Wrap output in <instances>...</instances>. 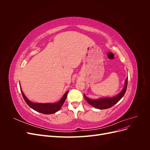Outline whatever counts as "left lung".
<instances>
[{
  "label": "left lung",
  "mask_w": 150,
  "mask_h": 150,
  "mask_svg": "<svg viewBox=\"0 0 150 150\" xmlns=\"http://www.w3.org/2000/svg\"><path fill=\"white\" fill-rule=\"evenodd\" d=\"M127 84H128V78L126 79L125 81L124 88H122L121 91L119 94H117L113 97H104L99 98L96 99H93L88 98L85 94H84V96L85 99H86V101H88L90 105H91L92 106L97 109H99V110H105V109L110 108L114 106L115 104H116L123 97L126 91Z\"/></svg>",
  "instance_id": "8db88e82"
}]
</instances>
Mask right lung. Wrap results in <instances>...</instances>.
<instances>
[{
	"label": "right lung",
	"instance_id": "right-lung-1",
	"mask_svg": "<svg viewBox=\"0 0 150 150\" xmlns=\"http://www.w3.org/2000/svg\"><path fill=\"white\" fill-rule=\"evenodd\" d=\"M20 88H21V91L22 94V96H23L26 103L28 104V106L32 109H33L34 110L45 115L54 114V113H55L59 110L61 108L62 106L63 105V104H64L66 99L67 93L69 92V91H66L65 94L63 95L62 98L57 102L49 103H35V102L30 101L29 99L25 96V95L24 94L23 91H22L21 86H20Z\"/></svg>",
	"mask_w": 150,
	"mask_h": 150
}]
</instances>
